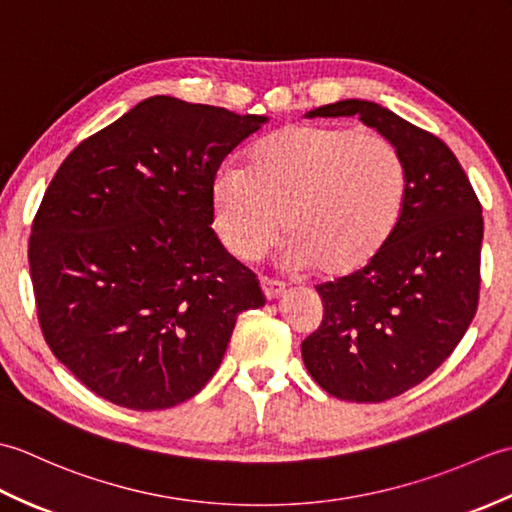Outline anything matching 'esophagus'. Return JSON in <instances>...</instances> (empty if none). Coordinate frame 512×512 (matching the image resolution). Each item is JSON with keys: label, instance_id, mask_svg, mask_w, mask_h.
<instances>
[{"label": "esophagus", "instance_id": "34e87169", "mask_svg": "<svg viewBox=\"0 0 512 512\" xmlns=\"http://www.w3.org/2000/svg\"><path fill=\"white\" fill-rule=\"evenodd\" d=\"M259 286H262L264 290V297L270 301V299H277L286 292V286L281 284V281H275V279H268V277H262L259 279Z\"/></svg>", "mask_w": 512, "mask_h": 512}]
</instances>
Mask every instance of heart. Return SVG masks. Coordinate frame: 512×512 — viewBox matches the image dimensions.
Returning <instances> with one entry per match:
<instances>
[{"mask_svg":"<svg viewBox=\"0 0 512 512\" xmlns=\"http://www.w3.org/2000/svg\"><path fill=\"white\" fill-rule=\"evenodd\" d=\"M405 184V165L387 138L297 123L259 140L244 169L215 173L213 226L228 253L250 262L275 242L284 222L286 262L341 279L387 244Z\"/></svg>","mask_w":512,"mask_h":512,"instance_id":"1","label":"heart"}]
</instances>
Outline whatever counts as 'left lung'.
I'll use <instances>...</instances> for the list:
<instances>
[{"label": "left lung", "mask_w": 512, "mask_h": 512, "mask_svg": "<svg viewBox=\"0 0 512 512\" xmlns=\"http://www.w3.org/2000/svg\"><path fill=\"white\" fill-rule=\"evenodd\" d=\"M310 118L358 116L398 149L405 202L394 233L365 268L317 288L323 321L301 343L328 394L383 402L447 361L475 317L484 220L453 151L387 107L345 99Z\"/></svg>", "instance_id": "left-lung-1"}]
</instances>
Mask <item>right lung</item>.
Returning <instances> with one entry per match:
<instances>
[{
  "instance_id": "obj_1",
  "label": "right lung",
  "mask_w": 512,
  "mask_h": 512,
  "mask_svg": "<svg viewBox=\"0 0 512 512\" xmlns=\"http://www.w3.org/2000/svg\"><path fill=\"white\" fill-rule=\"evenodd\" d=\"M268 116L140 101L61 162L32 222L43 339L94 394L176 407L209 383L237 314L266 299L213 233L222 160Z\"/></svg>"
}]
</instances>
